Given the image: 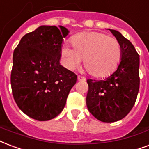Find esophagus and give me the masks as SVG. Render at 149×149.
Masks as SVG:
<instances>
[{"instance_id": "obj_1", "label": "esophagus", "mask_w": 149, "mask_h": 149, "mask_svg": "<svg viewBox=\"0 0 149 149\" xmlns=\"http://www.w3.org/2000/svg\"><path fill=\"white\" fill-rule=\"evenodd\" d=\"M77 79H78V80H85V79H86V78H85V77H82V76H78V77H77Z\"/></svg>"}]
</instances>
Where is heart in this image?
Returning a JSON list of instances; mask_svg holds the SVG:
<instances>
[{"label":"heart","mask_w":149,"mask_h":149,"mask_svg":"<svg viewBox=\"0 0 149 149\" xmlns=\"http://www.w3.org/2000/svg\"><path fill=\"white\" fill-rule=\"evenodd\" d=\"M73 47L68 44L62 47L65 65L70 70L79 67L84 58V66L96 77L109 76L120 64L122 49L117 40L98 32H85L72 39Z\"/></svg>","instance_id":"heart-1"}]
</instances>
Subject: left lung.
Instances as JSON below:
<instances>
[{
    "instance_id": "8db88e82",
    "label": "left lung",
    "mask_w": 149,
    "mask_h": 149,
    "mask_svg": "<svg viewBox=\"0 0 149 149\" xmlns=\"http://www.w3.org/2000/svg\"><path fill=\"white\" fill-rule=\"evenodd\" d=\"M109 30L122 49L117 70L104 79L87 80V109L96 119L105 123L116 122L127 115L134 105L140 85L139 54L120 32Z\"/></svg>"
}]
</instances>
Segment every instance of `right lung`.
I'll list each match as a JSON object with an SVG mask.
<instances>
[{
	"instance_id": "add662e5",
	"label": "right lung",
	"mask_w": 149,
	"mask_h": 149,
	"mask_svg": "<svg viewBox=\"0 0 149 149\" xmlns=\"http://www.w3.org/2000/svg\"><path fill=\"white\" fill-rule=\"evenodd\" d=\"M69 33L62 26H41L23 36L14 51L12 95L19 109L34 120L56 117L77 82V75L59 62Z\"/></svg>"
}]
</instances>
